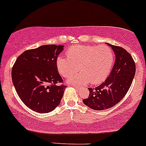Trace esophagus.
Masks as SVG:
<instances>
[{
	"mask_svg": "<svg viewBox=\"0 0 146 146\" xmlns=\"http://www.w3.org/2000/svg\"><path fill=\"white\" fill-rule=\"evenodd\" d=\"M73 86H74V87L75 88H76V89H78V90H79V89H80V86H76V85H73Z\"/></svg>",
	"mask_w": 146,
	"mask_h": 146,
	"instance_id": "obj_1",
	"label": "esophagus"
}]
</instances>
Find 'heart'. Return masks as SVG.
I'll list each match as a JSON object with an SVG mask.
<instances>
[{"label":"heart","instance_id":"heart-1","mask_svg":"<svg viewBox=\"0 0 146 146\" xmlns=\"http://www.w3.org/2000/svg\"><path fill=\"white\" fill-rule=\"evenodd\" d=\"M67 57L59 56L56 60L62 76L68 78L78 70L80 73L69 79L76 84H100L107 79L114 63V53L107 46L76 45L67 50Z\"/></svg>","mask_w":146,"mask_h":146}]
</instances>
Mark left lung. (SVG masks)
<instances>
[{"instance_id":"8db88e82","label":"left lung","mask_w":146,"mask_h":146,"mask_svg":"<svg viewBox=\"0 0 146 146\" xmlns=\"http://www.w3.org/2000/svg\"><path fill=\"white\" fill-rule=\"evenodd\" d=\"M108 45L116 55L111 73L100 85L89 88V97L82 100L94 110H107L118 103L127 93L135 75L136 65L132 55L122 47Z\"/></svg>"}]
</instances>
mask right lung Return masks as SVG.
Returning a JSON list of instances; mask_svg holds the SVG:
<instances>
[{
    "mask_svg": "<svg viewBox=\"0 0 146 146\" xmlns=\"http://www.w3.org/2000/svg\"><path fill=\"white\" fill-rule=\"evenodd\" d=\"M63 46L44 45L25 50L12 67V82L22 102L33 111L48 113L60 105L66 85L56 60Z\"/></svg>",
    "mask_w": 146,
    "mask_h": 146,
    "instance_id": "right-lung-1",
    "label": "right lung"
}]
</instances>
